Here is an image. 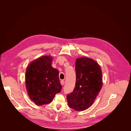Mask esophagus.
Instances as JSON below:
<instances>
[{"mask_svg": "<svg viewBox=\"0 0 131 131\" xmlns=\"http://www.w3.org/2000/svg\"><path fill=\"white\" fill-rule=\"evenodd\" d=\"M61 84L62 85H64V84H65V81L63 80H62L61 81Z\"/></svg>", "mask_w": 131, "mask_h": 131, "instance_id": "34e87169", "label": "esophagus"}]
</instances>
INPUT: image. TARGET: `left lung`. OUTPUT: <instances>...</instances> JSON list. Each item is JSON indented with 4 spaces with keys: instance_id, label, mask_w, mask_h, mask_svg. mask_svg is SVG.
<instances>
[{
    "instance_id": "obj_1",
    "label": "left lung",
    "mask_w": 131,
    "mask_h": 131,
    "mask_svg": "<svg viewBox=\"0 0 131 131\" xmlns=\"http://www.w3.org/2000/svg\"><path fill=\"white\" fill-rule=\"evenodd\" d=\"M76 80L74 90L67 96L70 108L84 111L94 102L103 85L101 67L94 59L81 57L75 62Z\"/></svg>"
}]
</instances>
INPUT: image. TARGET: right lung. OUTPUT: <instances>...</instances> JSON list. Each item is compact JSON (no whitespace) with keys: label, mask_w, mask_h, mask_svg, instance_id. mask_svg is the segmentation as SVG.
<instances>
[{"label":"right lung","mask_w":131,"mask_h":131,"mask_svg":"<svg viewBox=\"0 0 131 131\" xmlns=\"http://www.w3.org/2000/svg\"><path fill=\"white\" fill-rule=\"evenodd\" d=\"M53 57L45 55L32 61L26 72V85L30 99L37 105L51 103L62 86L58 70L51 64Z\"/></svg>","instance_id":"add662e5"}]
</instances>
